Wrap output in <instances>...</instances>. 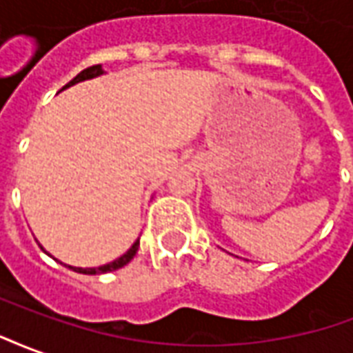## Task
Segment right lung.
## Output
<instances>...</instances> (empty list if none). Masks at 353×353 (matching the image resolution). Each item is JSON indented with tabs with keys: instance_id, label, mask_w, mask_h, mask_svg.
Segmentation results:
<instances>
[{
	"instance_id": "obj_1",
	"label": "right lung",
	"mask_w": 353,
	"mask_h": 353,
	"mask_svg": "<svg viewBox=\"0 0 353 353\" xmlns=\"http://www.w3.org/2000/svg\"><path fill=\"white\" fill-rule=\"evenodd\" d=\"M99 74H103L101 65H92V68L81 71V73L74 77L73 81L68 82V84H65V86H63L61 90L69 88V86H74V84H79V82H82V81H90V79H95V77H99ZM61 90H60V92H61ZM41 248H43V246H41ZM137 250H139V239L135 241V243L131 244V248L125 252L123 256H120V258L114 259V261H110V263H107V265H101V267H88V269H82V267H73V265H65V267L73 269L74 272H82V274H103V272H110V271H117V269H122L123 265H128L131 259L135 258Z\"/></svg>"
}]
</instances>
